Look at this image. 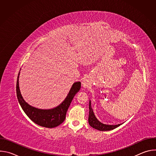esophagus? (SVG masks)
<instances>
[{"label":"esophagus","instance_id":"esophagus-1","mask_svg":"<svg viewBox=\"0 0 156 156\" xmlns=\"http://www.w3.org/2000/svg\"><path fill=\"white\" fill-rule=\"evenodd\" d=\"M82 84H83V87H87L89 85H90V81H89V80L87 79H84L82 83Z\"/></svg>","mask_w":156,"mask_h":156}]
</instances>
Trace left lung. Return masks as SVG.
I'll use <instances>...</instances> for the list:
<instances>
[{
    "label": "left lung",
    "instance_id": "1",
    "mask_svg": "<svg viewBox=\"0 0 156 156\" xmlns=\"http://www.w3.org/2000/svg\"><path fill=\"white\" fill-rule=\"evenodd\" d=\"M89 110H90V112H89V117H88V122L90 125L93 127V128H95L98 130L99 131H110L114 129L117 127H119L121 124H118V125H106L101 123L99 122L97 118L96 117L93 110L91 107V101H90V103H89Z\"/></svg>",
    "mask_w": 156,
    "mask_h": 156
}]
</instances>
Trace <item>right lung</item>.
<instances>
[{"label": "right lung", "mask_w": 156, "mask_h": 156, "mask_svg": "<svg viewBox=\"0 0 156 156\" xmlns=\"http://www.w3.org/2000/svg\"><path fill=\"white\" fill-rule=\"evenodd\" d=\"M18 73L16 81V96L22 109L27 115L36 124L46 128H52L62 123L66 117L67 110L75 94L81 88V82H75L64 101L58 106L50 109H40L28 104L21 96L19 87Z\"/></svg>", "instance_id": "right-lung-1"}]
</instances>
